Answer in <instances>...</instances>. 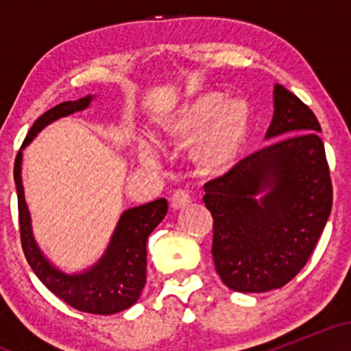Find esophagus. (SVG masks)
I'll return each instance as SVG.
<instances>
[{
  "label": "esophagus",
  "instance_id": "esophagus-1",
  "mask_svg": "<svg viewBox=\"0 0 351 351\" xmlns=\"http://www.w3.org/2000/svg\"><path fill=\"white\" fill-rule=\"evenodd\" d=\"M189 203H191V196H189L188 191H184V189H176V191L173 193L171 208L180 209V208L188 206Z\"/></svg>",
  "mask_w": 351,
  "mask_h": 351
}]
</instances>
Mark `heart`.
Here are the masks:
<instances>
[{
    "instance_id": "b5f03b06",
    "label": "heart",
    "mask_w": 351,
    "mask_h": 351,
    "mask_svg": "<svg viewBox=\"0 0 351 351\" xmlns=\"http://www.w3.org/2000/svg\"><path fill=\"white\" fill-rule=\"evenodd\" d=\"M247 128V106L243 100H224L221 94L201 95L184 106L173 123V134L196 136L204 132L199 143L201 156L209 165H224L236 155ZM143 163L156 165L158 155L145 147L140 152Z\"/></svg>"
}]
</instances>
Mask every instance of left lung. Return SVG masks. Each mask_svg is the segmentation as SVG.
<instances>
[{"label":"left lung","mask_w":351,"mask_h":351,"mask_svg":"<svg viewBox=\"0 0 351 351\" xmlns=\"http://www.w3.org/2000/svg\"><path fill=\"white\" fill-rule=\"evenodd\" d=\"M320 123L277 84L267 147L204 183L216 272L236 292L284 287L307 264L332 211L333 188ZM265 191L261 202L253 199Z\"/></svg>","instance_id":"obj_1"}]
</instances>
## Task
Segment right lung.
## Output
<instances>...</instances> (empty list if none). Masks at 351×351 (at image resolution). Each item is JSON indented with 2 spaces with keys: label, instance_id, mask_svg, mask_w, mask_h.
I'll return each instance as SVG.
<instances>
[{
  "label": "right lung",
  "instance_id": "1",
  "mask_svg": "<svg viewBox=\"0 0 351 351\" xmlns=\"http://www.w3.org/2000/svg\"><path fill=\"white\" fill-rule=\"evenodd\" d=\"M90 99V95H87L75 102L69 100V102L52 107L36 120L29 134L24 138L21 148L26 147L47 123L54 122L59 117H66L86 108ZM21 160L23 153L19 150L14 160L19 236H21L23 252L27 264L31 265L39 280L60 300L80 312L112 315V313L132 307L138 300L147 282V239L167 215L168 201L160 198L143 206L125 211L117 224L110 245L99 264L84 274L67 276L52 267L44 259L31 232L29 213L24 201L21 181Z\"/></svg>",
  "mask_w": 351,
  "mask_h": 351
}]
</instances>
